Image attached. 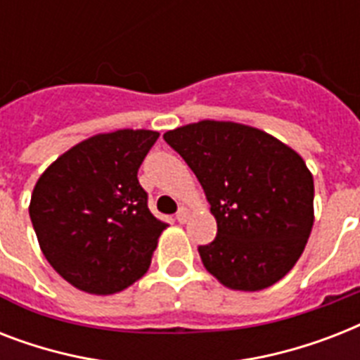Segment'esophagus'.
<instances>
[{
    "label": "esophagus",
    "mask_w": 360,
    "mask_h": 360,
    "mask_svg": "<svg viewBox=\"0 0 360 360\" xmlns=\"http://www.w3.org/2000/svg\"><path fill=\"white\" fill-rule=\"evenodd\" d=\"M188 217H191V211H188L186 207H181L179 213H177V217H175V219L179 220L181 224H185L186 220H188Z\"/></svg>",
    "instance_id": "obj_1"
}]
</instances>
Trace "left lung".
Segmentation results:
<instances>
[{"label": "left lung", "mask_w": 360, "mask_h": 360, "mask_svg": "<svg viewBox=\"0 0 360 360\" xmlns=\"http://www.w3.org/2000/svg\"><path fill=\"white\" fill-rule=\"evenodd\" d=\"M164 140L196 174L217 220L200 246L203 267L236 291H259L290 273L314 226V177L295 149L265 130L203 120Z\"/></svg>", "instance_id": "obj_1"}]
</instances>
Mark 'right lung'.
Wrapping results in <instances>:
<instances>
[{
    "label": "right lung",
    "instance_id": "obj_1",
    "mask_svg": "<svg viewBox=\"0 0 360 360\" xmlns=\"http://www.w3.org/2000/svg\"><path fill=\"white\" fill-rule=\"evenodd\" d=\"M157 130L95 134L48 166L31 192L42 254L76 290L114 295L147 273L166 224L153 217L138 168Z\"/></svg>",
    "mask_w": 360,
    "mask_h": 360
}]
</instances>
